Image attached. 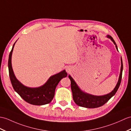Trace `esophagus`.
<instances>
[{"label": "esophagus", "mask_w": 131, "mask_h": 131, "mask_svg": "<svg viewBox=\"0 0 131 131\" xmlns=\"http://www.w3.org/2000/svg\"><path fill=\"white\" fill-rule=\"evenodd\" d=\"M66 71L68 73H69L71 71V68L70 67H66Z\"/></svg>", "instance_id": "34e87169"}]
</instances>
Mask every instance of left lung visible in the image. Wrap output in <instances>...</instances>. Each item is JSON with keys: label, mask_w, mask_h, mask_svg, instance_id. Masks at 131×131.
<instances>
[{"label": "left lung", "mask_w": 131, "mask_h": 131, "mask_svg": "<svg viewBox=\"0 0 131 131\" xmlns=\"http://www.w3.org/2000/svg\"><path fill=\"white\" fill-rule=\"evenodd\" d=\"M107 37L110 38L111 40L113 41L117 51H118L117 46L116 43H115L113 38L109 35L107 36ZM122 71L123 62L122 59L121 58V72L119 74V79H118L116 86L114 88L113 90H112V92L108 94H106V95L102 96H96L91 95V94L83 92V91L80 89L79 87L78 86V85L75 83V81L72 78L71 76L69 75V78L71 81V89L72 90V97L73 99H74V101L75 102L76 104L78 105L79 106L87 108H98L105 104L112 96L114 95V94L117 92L118 88H119L121 84L122 76Z\"/></svg>", "instance_id": "1"}]
</instances>
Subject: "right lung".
Here are the masks:
<instances>
[{"label":"right lung","mask_w":131,"mask_h":131,"mask_svg":"<svg viewBox=\"0 0 131 131\" xmlns=\"http://www.w3.org/2000/svg\"><path fill=\"white\" fill-rule=\"evenodd\" d=\"M16 42L12 47L8 60L9 74L14 90L21 98L29 104L35 105L48 104L53 98L57 84L62 78L67 77L68 74L64 70L58 74L51 76L46 83L40 87L29 88L23 85L15 77L12 66V54Z\"/></svg>","instance_id":"add662e5"}]
</instances>
